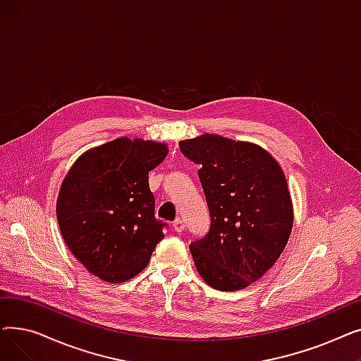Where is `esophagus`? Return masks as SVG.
<instances>
[{
  "label": "esophagus",
  "instance_id": "1",
  "mask_svg": "<svg viewBox=\"0 0 361 361\" xmlns=\"http://www.w3.org/2000/svg\"><path fill=\"white\" fill-rule=\"evenodd\" d=\"M173 225H174V230H176L177 233H183V231H184V228H185L184 221H183V219H180V218H178V219H176Z\"/></svg>",
  "mask_w": 361,
  "mask_h": 361
}]
</instances>
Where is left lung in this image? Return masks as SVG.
Wrapping results in <instances>:
<instances>
[{"instance_id": "left-lung-1", "label": "left lung", "mask_w": 361, "mask_h": 361, "mask_svg": "<svg viewBox=\"0 0 361 361\" xmlns=\"http://www.w3.org/2000/svg\"><path fill=\"white\" fill-rule=\"evenodd\" d=\"M181 154L200 165L211 228L190 244L196 269L219 291L249 287L288 243L294 211L288 184L268 150L204 133L181 140Z\"/></svg>"}]
</instances>
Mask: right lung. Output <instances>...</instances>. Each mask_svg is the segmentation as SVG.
Masks as SVG:
<instances>
[{"label": "right lung", "instance_id": "obj_1", "mask_svg": "<svg viewBox=\"0 0 361 361\" xmlns=\"http://www.w3.org/2000/svg\"><path fill=\"white\" fill-rule=\"evenodd\" d=\"M168 155L161 142L118 137L86 150L63 180L56 219L68 250L102 281L142 272L164 238L149 171Z\"/></svg>", "mask_w": 361, "mask_h": 361}]
</instances>
